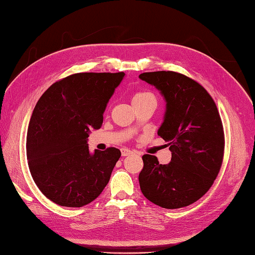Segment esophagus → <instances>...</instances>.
<instances>
[{
  "instance_id": "esophagus-1",
  "label": "esophagus",
  "mask_w": 255,
  "mask_h": 255,
  "mask_svg": "<svg viewBox=\"0 0 255 255\" xmlns=\"http://www.w3.org/2000/svg\"><path fill=\"white\" fill-rule=\"evenodd\" d=\"M121 152H122L123 157H127V155H130L132 153V151L128 150V149H122V150H121Z\"/></svg>"
}]
</instances>
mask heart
Instances as JSON below:
<instances>
[{
  "label": "heart",
  "mask_w": 255,
  "mask_h": 255,
  "mask_svg": "<svg viewBox=\"0 0 255 255\" xmlns=\"http://www.w3.org/2000/svg\"><path fill=\"white\" fill-rule=\"evenodd\" d=\"M132 104L133 106H140L145 104L157 106V97H155L151 92L137 91L135 93H133Z\"/></svg>",
  "instance_id": "heart-1"
}]
</instances>
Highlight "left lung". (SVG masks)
Listing matches in <instances>:
<instances>
[{"label":"left lung","instance_id":"obj_1","mask_svg":"<svg viewBox=\"0 0 255 255\" xmlns=\"http://www.w3.org/2000/svg\"><path fill=\"white\" fill-rule=\"evenodd\" d=\"M139 77L159 89L167 102L158 135L168 142L171 161L144 154L139 175L142 194L158 206H189L207 193L221 170L224 128L215 102L196 80L176 71H152Z\"/></svg>","mask_w":255,"mask_h":255}]
</instances>
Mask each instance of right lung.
Instances as JSON below:
<instances>
[{
	"label": "right lung",
	"mask_w": 255,
	"mask_h": 255,
	"mask_svg": "<svg viewBox=\"0 0 255 255\" xmlns=\"http://www.w3.org/2000/svg\"><path fill=\"white\" fill-rule=\"evenodd\" d=\"M124 73H78L53 83L35 105L26 134L29 169L40 191L57 205L82 207L109 184L116 148L89 152V131L101 128Z\"/></svg>",
	"instance_id": "right-lung-1"
}]
</instances>
